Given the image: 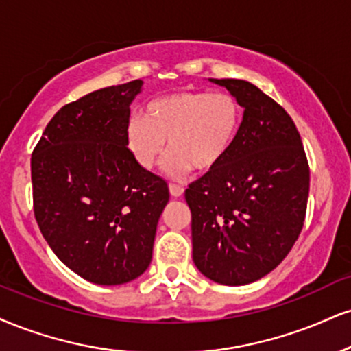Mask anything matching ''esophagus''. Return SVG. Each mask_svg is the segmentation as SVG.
I'll return each mask as SVG.
<instances>
[{
    "label": "esophagus",
    "instance_id": "obj_1",
    "mask_svg": "<svg viewBox=\"0 0 351 351\" xmlns=\"http://www.w3.org/2000/svg\"><path fill=\"white\" fill-rule=\"evenodd\" d=\"M183 193H184V189L180 186V184H170V194L173 197H181L183 196Z\"/></svg>",
    "mask_w": 351,
    "mask_h": 351
}]
</instances>
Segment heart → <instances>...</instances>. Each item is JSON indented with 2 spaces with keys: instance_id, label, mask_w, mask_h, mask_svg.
Instances as JSON below:
<instances>
[{
  "instance_id": "b5f03b06",
  "label": "heart",
  "mask_w": 351,
  "mask_h": 351,
  "mask_svg": "<svg viewBox=\"0 0 351 351\" xmlns=\"http://www.w3.org/2000/svg\"><path fill=\"white\" fill-rule=\"evenodd\" d=\"M242 122V108L229 93L176 91L150 101L124 124V142L135 163L152 170L168 147L165 170L178 176L194 168L210 171L227 157Z\"/></svg>"
}]
</instances>
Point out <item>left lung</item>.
Wrapping results in <instances>:
<instances>
[{"label":"left lung","mask_w":351,"mask_h":351,"mask_svg":"<svg viewBox=\"0 0 351 351\" xmlns=\"http://www.w3.org/2000/svg\"><path fill=\"white\" fill-rule=\"evenodd\" d=\"M243 108L234 145L184 191L193 261L209 280L243 286L286 258L304 226L309 165L288 112L245 80L209 78Z\"/></svg>","instance_id":"obj_1"}]
</instances>
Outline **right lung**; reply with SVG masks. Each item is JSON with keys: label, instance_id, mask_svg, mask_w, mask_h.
Segmentation results:
<instances>
[{"label": "right lung", "instance_id": "obj_1", "mask_svg": "<svg viewBox=\"0 0 351 351\" xmlns=\"http://www.w3.org/2000/svg\"><path fill=\"white\" fill-rule=\"evenodd\" d=\"M142 80L93 91L49 122L31 160L34 214L49 247L86 281L124 285L149 268L167 181L124 142Z\"/></svg>", "mask_w": 351, "mask_h": 351}]
</instances>
